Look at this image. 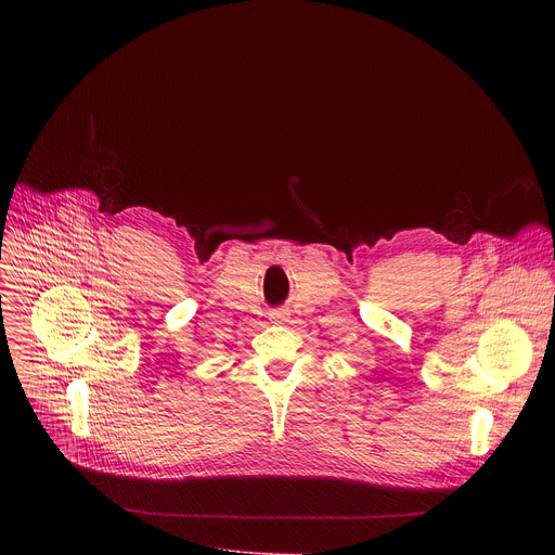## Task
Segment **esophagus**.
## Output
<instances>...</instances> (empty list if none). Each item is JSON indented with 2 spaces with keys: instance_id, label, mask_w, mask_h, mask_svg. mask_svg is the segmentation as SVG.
I'll return each mask as SVG.
<instances>
[{
  "instance_id": "esophagus-1",
  "label": "esophagus",
  "mask_w": 555,
  "mask_h": 555,
  "mask_svg": "<svg viewBox=\"0 0 555 555\" xmlns=\"http://www.w3.org/2000/svg\"><path fill=\"white\" fill-rule=\"evenodd\" d=\"M272 321H285V313L283 311H274L272 313Z\"/></svg>"
}]
</instances>
